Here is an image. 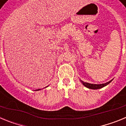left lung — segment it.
<instances>
[{
    "label": "left lung",
    "mask_w": 126,
    "mask_h": 126,
    "mask_svg": "<svg viewBox=\"0 0 126 126\" xmlns=\"http://www.w3.org/2000/svg\"><path fill=\"white\" fill-rule=\"evenodd\" d=\"M113 79L110 80L109 82H107L105 83H103V84H91V83H86V82H84V81H81L80 80V81L81 82V83L83 84V85L85 86V87L88 88L89 89H92V90H98V89H100L102 88L105 87V86H106L107 85L109 84V83H110L111 81H112Z\"/></svg>",
    "instance_id": "obj_1"
}]
</instances>
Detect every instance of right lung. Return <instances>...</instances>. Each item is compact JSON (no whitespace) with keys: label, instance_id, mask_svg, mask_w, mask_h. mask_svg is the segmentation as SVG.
<instances>
[{"label":"right lung","instance_id":"add662e5","mask_svg":"<svg viewBox=\"0 0 126 126\" xmlns=\"http://www.w3.org/2000/svg\"><path fill=\"white\" fill-rule=\"evenodd\" d=\"M48 86H46V87H45V88L48 87ZM41 90V89H38V90H36V91H39V90Z\"/></svg>","mask_w":126,"mask_h":126}]
</instances>
